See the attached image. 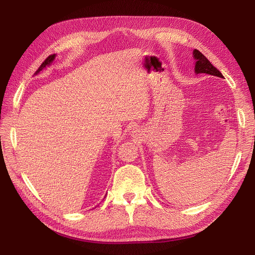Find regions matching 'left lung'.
Instances as JSON below:
<instances>
[{
  "label": "left lung",
  "mask_w": 255,
  "mask_h": 255,
  "mask_svg": "<svg viewBox=\"0 0 255 255\" xmlns=\"http://www.w3.org/2000/svg\"><path fill=\"white\" fill-rule=\"evenodd\" d=\"M192 55H194V58L196 59L195 72L197 74H199V73H205V74L218 76V78L223 79V75L221 74V72L218 70L217 68H215L210 63V60H208L199 50H194V53H192Z\"/></svg>",
  "instance_id": "obj_1"
}]
</instances>
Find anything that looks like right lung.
Instances as JSON below:
<instances>
[{"instance_id": "add662e5", "label": "right lung", "mask_w": 255, "mask_h": 255, "mask_svg": "<svg viewBox=\"0 0 255 255\" xmlns=\"http://www.w3.org/2000/svg\"><path fill=\"white\" fill-rule=\"evenodd\" d=\"M54 58H55V54H53V55H50L47 59H45V60L43 61V63L41 64V66H40L39 68H38V70L35 72V74H38V73H39V72L42 70V69H44L45 67L49 66V65L52 63V61L54 60Z\"/></svg>"}]
</instances>
